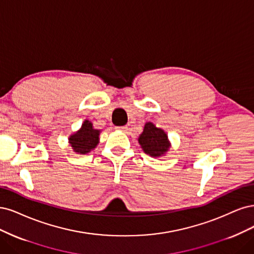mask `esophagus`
Instances as JSON below:
<instances>
[{"label":"esophagus","instance_id":"obj_1","mask_svg":"<svg viewBox=\"0 0 254 254\" xmlns=\"http://www.w3.org/2000/svg\"><path fill=\"white\" fill-rule=\"evenodd\" d=\"M116 128H117V129H119V130H121V132H126V130L127 129V127H117Z\"/></svg>","mask_w":254,"mask_h":254}]
</instances>
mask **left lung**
I'll return each mask as SVG.
<instances>
[{
	"instance_id": "obj_1",
	"label": "left lung",
	"mask_w": 254,
	"mask_h": 254,
	"mask_svg": "<svg viewBox=\"0 0 254 254\" xmlns=\"http://www.w3.org/2000/svg\"><path fill=\"white\" fill-rule=\"evenodd\" d=\"M138 142L145 154L152 157H159L165 155L170 148L168 135L161 128H158L152 122H146L143 132L138 138Z\"/></svg>"
}]
</instances>
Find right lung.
Segmentation results:
<instances>
[{
	"instance_id": "obj_1",
	"label": "right lung",
	"mask_w": 254,
	"mask_h": 254,
	"mask_svg": "<svg viewBox=\"0 0 254 254\" xmlns=\"http://www.w3.org/2000/svg\"><path fill=\"white\" fill-rule=\"evenodd\" d=\"M99 135L100 130L94 128L91 121L85 120L81 128L69 136L68 142L73 152L83 155L96 148L99 143Z\"/></svg>"
}]
</instances>
